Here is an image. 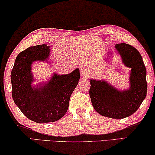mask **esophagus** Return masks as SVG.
<instances>
[{"mask_svg": "<svg viewBox=\"0 0 155 155\" xmlns=\"http://www.w3.org/2000/svg\"><path fill=\"white\" fill-rule=\"evenodd\" d=\"M88 72H89V70L88 68L86 67H84V66H82L80 67V75L81 76H84L87 75Z\"/></svg>", "mask_w": 155, "mask_h": 155, "instance_id": "obj_1", "label": "esophagus"}]
</instances>
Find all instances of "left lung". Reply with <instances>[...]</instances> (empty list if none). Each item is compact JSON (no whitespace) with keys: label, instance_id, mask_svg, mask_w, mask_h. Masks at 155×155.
<instances>
[{"label":"left lung","instance_id":"left-lung-1","mask_svg":"<svg viewBox=\"0 0 155 155\" xmlns=\"http://www.w3.org/2000/svg\"><path fill=\"white\" fill-rule=\"evenodd\" d=\"M115 47L123 64L131 69L129 88L119 90L104 80L91 79L89 95L93 108L101 115L123 119L135 113L146 98V69L141 54L135 47L126 43L117 44ZM108 55L112 56L110 51Z\"/></svg>","mask_w":155,"mask_h":155}]
</instances>
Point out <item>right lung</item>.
I'll list each match as a JSON object with an SVG mask.
<instances>
[{"label":"right lung","mask_w":155,"mask_h":155,"mask_svg":"<svg viewBox=\"0 0 155 155\" xmlns=\"http://www.w3.org/2000/svg\"><path fill=\"white\" fill-rule=\"evenodd\" d=\"M50 46L30 47L20 52L12 70V97L15 104L28 119L36 123H49L59 120L65 115L69 100L80 80V69L69 74L53 73L47 82L36 86L32 73V64L36 61L47 62Z\"/></svg>","instance_id":"right-lung-1"}]
</instances>
